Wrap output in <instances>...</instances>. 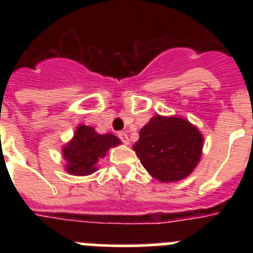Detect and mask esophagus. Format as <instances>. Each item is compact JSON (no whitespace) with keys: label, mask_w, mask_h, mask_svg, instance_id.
<instances>
[{"label":"esophagus","mask_w":253,"mask_h":253,"mask_svg":"<svg viewBox=\"0 0 253 253\" xmlns=\"http://www.w3.org/2000/svg\"><path fill=\"white\" fill-rule=\"evenodd\" d=\"M118 137L120 138V140H122L124 144H129V138H128V134L125 133V131H119L118 133Z\"/></svg>","instance_id":"1"}]
</instances>
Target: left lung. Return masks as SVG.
<instances>
[{
  "instance_id": "obj_1",
  "label": "left lung",
  "mask_w": 253,
  "mask_h": 253,
  "mask_svg": "<svg viewBox=\"0 0 253 253\" xmlns=\"http://www.w3.org/2000/svg\"><path fill=\"white\" fill-rule=\"evenodd\" d=\"M133 149L154 178L171 182L194 171L202 156L203 135L185 119L157 115L140 129Z\"/></svg>"
}]
</instances>
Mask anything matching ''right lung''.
Masks as SVG:
<instances>
[{"instance_id": "add662e5", "label": "right lung", "mask_w": 253, "mask_h": 253, "mask_svg": "<svg viewBox=\"0 0 253 253\" xmlns=\"http://www.w3.org/2000/svg\"><path fill=\"white\" fill-rule=\"evenodd\" d=\"M119 143L120 139L114 134H97L91 126L80 125L73 139L63 148V157L68 162L67 171L77 176L90 175L96 171L99 158Z\"/></svg>"}]
</instances>
